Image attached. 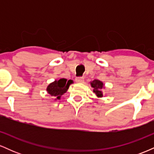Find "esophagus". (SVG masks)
<instances>
[{"mask_svg":"<svg viewBox=\"0 0 154 154\" xmlns=\"http://www.w3.org/2000/svg\"><path fill=\"white\" fill-rule=\"evenodd\" d=\"M75 81L76 82H78V83H82L84 82V77H77V78L75 79Z\"/></svg>","mask_w":154,"mask_h":154,"instance_id":"34e87169","label":"esophagus"}]
</instances>
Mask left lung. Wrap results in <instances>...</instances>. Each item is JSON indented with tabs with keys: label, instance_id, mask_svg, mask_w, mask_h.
Returning a JSON list of instances; mask_svg holds the SVG:
<instances>
[{
	"label": "left lung",
	"instance_id": "obj_1",
	"mask_svg": "<svg viewBox=\"0 0 154 154\" xmlns=\"http://www.w3.org/2000/svg\"><path fill=\"white\" fill-rule=\"evenodd\" d=\"M91 87L93 88V92L97 95L98 98H102L103 97V91L102 90L104 88V84L103 82L98 80V79H94L93 81L91 82Z\"/></svg>",
	"mask_w": 154,
	"mask_h": 154
}]
</instances>
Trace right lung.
<instances>
[{
    "label": "right lung",
    "instance_id": "right-lung-1",
    "mask_svg": "<svg viewBox=\"0 0 154 154\" xmlns=\"http://www.w3.org/2000/svg\"><path fill=\"white\" fill-rule=\"evenodd\" d=\"M73 83L72 79L67 81L66 79L62 78L59 80H55L48 85L46 91L51 96L55 97V100L61 99V95L68 91L69 85Z\"/></svg>",
    "mask_w": 154,
    "mask_h": 154
}]
</instances>
